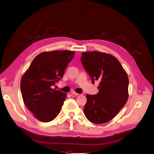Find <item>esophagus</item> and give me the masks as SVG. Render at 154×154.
I'll return each mask as SVG.
<instances>
[{
	"label": "esophagus",
	"instance_id": "1",
	"mask_svg": "<svg viewBox=\"0 0 154 154\" xmlns=\"http://www.w3.org/2000/svg\"><path fill=\"white\" fill-rule=\"evenodd\" d=\"M71 94L74 95V96H78L79 94H78V93H76L75 91H71Z\"/></svg>",
	"mask_w": 154,
	"mask_h": 154
}]
</instances>
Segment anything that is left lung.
I'll return each mask as SVG.
<instances>
[{
  "label": "left lung",
  "instance_id": "1",
  "mask_svg": "<svg viewBox=\"0 0 154 154\" xmlns=\"http://www.w3.org/2000/svg\"><path fill=\"white\" fill-rule=\"evenodd\" d=\"M81 62L92 83L99 80L96 95L87 94L84 114L95 124L108 122L125 106L128 100V78L114 57L97 51L82 53Z\"/></svg>",
  "mask_w": 154,
  "mask_h": 154
}]
</instances>
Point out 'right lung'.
Segmentation results:
<instances>
[{"label":"right lung","instance_id":"obj_1","mask_svg":"<svg viewBox=\"0 0 154 154\" xmlns=\"http://www.w3.org/2000/svg\"><path fill=\"white\" fill-rule=\"evenodd\" d=\"M74 53L70 51L42 53L32 60L21 79L23 101L41 122H51L61 110L67 95L53 88L63 77Z\"/></svg>","mask_w":154,"mask_h":154}]
</instances>
